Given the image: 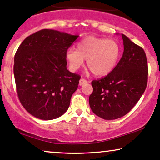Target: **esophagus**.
<instances>
[{
    "mask_svg": "<svg viewBox=\"0 0 160 160\" xmlns=\"http://www.w3.org/2000/svg\"><path fill=\"white\" fill-rule=\"evenodd\" d=\"M86 83H88V81L85 80L84 78H81L80 81H79V85H80V86H81V85H83V84H86Z\"/></svg>",
    "mask_w": 160,
    "mask_h": 160,
    "instance_id": "1",
    "label": "esophagus"
}]
</instances>
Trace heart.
Returning <instances> with one entry per match:
<instances>
[{
  "instance_id": "1",
  "label": "heart",
  "mask_w": 160,
  "mask_h": 160,
  "mask_svg": "<svg viewBox=\"0 0 160 160\" xmlns=\"http://www.w3.org/2000/svg\"><path fill=\"white\" fill-rule=\"evenodd\" d=\"M120 53V45L113 39L89 36L78 43L76 51L68 49L65 57L72 71L79 69L86 59L90 71L95 76H103L115 68Z\"/></svg>"
}]
</instances>
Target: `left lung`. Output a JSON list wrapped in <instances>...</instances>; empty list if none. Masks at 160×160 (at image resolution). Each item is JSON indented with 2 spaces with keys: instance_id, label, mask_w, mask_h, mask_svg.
<instances>
[{
  "instance_id": "1",
  "label": "left lung",
  "mask_w": 160,
  "mask_h": 160,
  "mask_svg": "<svg viewBox=\"0 0 160 160\" xmlns=\"http://www.w3.org/2000/svg\"><path fill=\"white\" fill-rule=\"evenodd\" d=\"M124 51L108 75L93 80L89 103L92 111L104 120H115L129 112L146 90L148 68L144 50L122 34Z\"/></svg>"
}]
</instances>
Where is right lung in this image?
Listing matches in <instances>:
<instances>
[{
  "label": "right lung",
  "instance_id": "right-lung-1",
  "mask_svg": "<svg viewBox=\"0 0 160 160\" xmlns=\"http://www.w3.org/2000/svg\"><path fill=\"white\" fill-rule=\"evenodd\" d=\"M78 36L42 29L24 39L14 55L18 98L28 112L49 121L68 110L81 76L67 69V50Z\"/></svg>",
  "mask_w": 160,
  "mask_h": 160
}]
</instances>
